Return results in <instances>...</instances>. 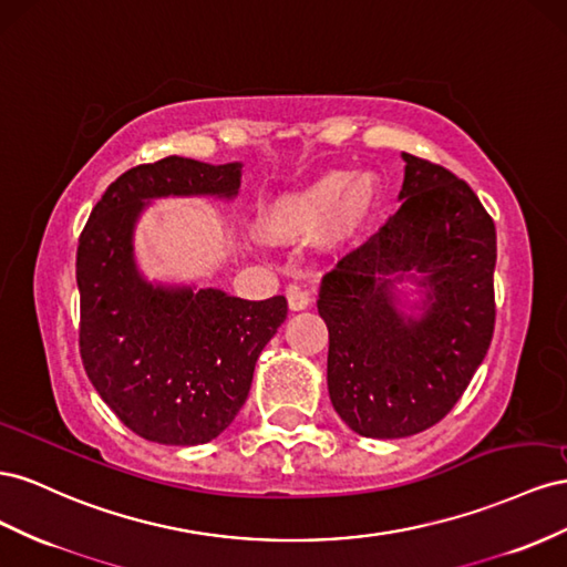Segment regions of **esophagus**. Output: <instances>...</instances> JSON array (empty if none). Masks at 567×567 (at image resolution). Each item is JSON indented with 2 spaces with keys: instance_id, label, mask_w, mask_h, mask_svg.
<instances>
[{
  "instance_id": "obj_1",
  "label": "esophagus",
  "mask_w": 567,
  "mask_h": 567,
  "mask_svg": "<svg viewBox=\"0 0 567 567\" xmlns=\"http://www.w3.org/2000/svg\"><path fill=\"white\" fill-rule=\"evenodd\" d=\"M287 301H289V309L301 311L311 303V292L309 289H303L301 285L292 282V285H287Z\"/></svg>"
}]
</instances>
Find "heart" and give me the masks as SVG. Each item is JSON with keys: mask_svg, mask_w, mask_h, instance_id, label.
<instances>
[{"mask_svg": "<svg viewBox=\"0 0 567 567\" xmlns=\"http://www.w3.org/2000/svg\"><path fill=\"white\" fill-rule=\"evenodd\" d=\"M378 206V185L370 177L328 171L292 192L270 197L258 214V228L272 241H297L326 223V237L339 241L363 228Z\"/></svg>", "mask_w": 567, "mask_h": 567, "instance_id": "obj_1", "label": "heart"}]
</instances>
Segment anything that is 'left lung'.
<instances>
[{"label": "left lung", "instance_id": "8db88e82", "mask_svg": "<svg viewBox=\"0 0 567 567\" xmlns=\"http://www.w3.org/2000/svg\"><path fill=\"white\" fill-rule=\"evenodd\" d=\"M401 156L399 212L339 258L318 299L330 332V401L353 432L373 440L440 423L487 355L496 318L492 216L444 166ZM403 277L426 289L415 319L395 309L393 285Z\"/></svg>", "mask_w": 567, "mask_h": 567}]
</instances>
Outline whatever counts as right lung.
Segmentation results:
<instances>
[{"mask_svg": "<svg viewBox=\"0 0 567 567\" xmlns=\"http://www.w3.org/2000/svg\"><path fill=\"white\" fill-rule=\"evenodd\" d=\"M241 164L166 156L125 171L80 235V355L94 390L150 442L216 440L245 406L258 353L287 318V299L247 301L223 289L164 287L140 275L133 233L158 197L233 199Z\"/></svg>", "mask_w": 567, "mask_h": 567, "instance_id": "obj_1", "label": "right lung"}]
</instances>
